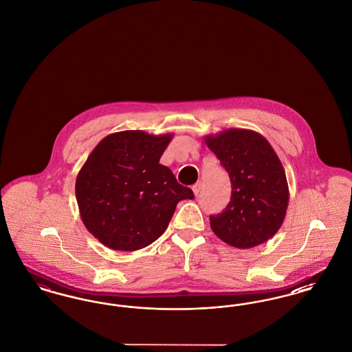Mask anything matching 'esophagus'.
<instances>
[{"instance_id":"1","label":"esophagus","mask_w":352,"mask_h":352,"mask_svg":"<svg viewBox=\"0 0 352 352\" xmlns=\"http://www.w3.org/2000/svg\"><path fill=\"white\" fill-rule=\"evenodd\" d=\"M201 182H197V184H194V186H192V191H194V194H195V195H198V194L201 192Z\"/></svg>"}]
</instances>
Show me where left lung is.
Masks as SVG:
<instances>
[{"instance_id": "8db88e82", "label": "left lung", "mask_w": 352, "mask_h": 352, "mask_svg": "<svg viewBox=\"0 0 352 352\" xmlns=\"http://www.w3.org/2000/svg\"><path fill=\"white\" fill-rule=\"evenodd\" d=\"M227 170L232 195L223 212L210 217L214 234L248 250L273 237L284 223L289 187L284 166L268 140L250 129H226L204 137Z\"/></svg>"}]
</instances>
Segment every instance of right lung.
I'll return each instance as SVG.
<instances>
[{"instance_id":"add662e5","label":"right lung","mask_w":352,"mask_h":352,"mask_svg":"<svg viewBox=\"0 0 352 352\" xmlns=\"http://www.w3.org/2000/svg\"><path fill=\"white\" fill-rule=\"evenodd\" d=\"M171 138L142 131L109 134L84 162L75 184L80 218L105 247H148L165 232L178 201L194 198L160 164Z\"/></svg>"}]
</instances>
